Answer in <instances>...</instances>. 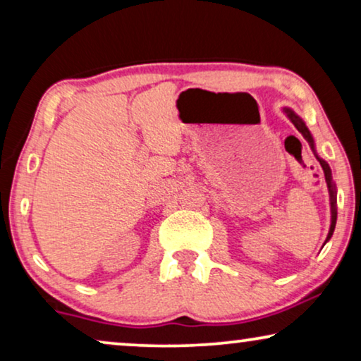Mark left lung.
Listing matches in <instances>:
<instances>
[{
  "instance_id": "8db88e82",
  "label": "left lung",
  "mask_w": 361,
  "mask_h": 361,
  "mask_svg": "<svg viewBox=\"0 0 361 361\" xmlns=\"http://www.w3.org/2000/svg\"><path fill=\"white\" fill-rule=\"evenodd\" d=\"M283 111L286 113V115H288L289 120L293 121V125H294L295 128H298L299 133H302V136L305 137V140L309 141V145H310V147H312L315 157H317L319 162H320V166H322V169H324L325 182H327L329 194H330V214H332V215H330L329 235H327V240H325V243H327V241H329L330 238H332L334 230H335V224H337V187H335V182H334V179H332V171H330V166L327 164V162H325V161L322 159V157H319L317 152H315V141H314L312 135H310L309 128L305 126V123L302 121V118L295 115V113H294L293 110H290V108H283Z\"/></svg>"
}]
</instances>
